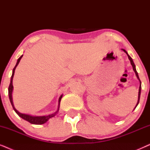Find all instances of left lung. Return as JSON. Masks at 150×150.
<instances>
[{"instance_id": "8db88e82", "label": "left lung", "mask_w": 150, "mask_h": 150, "mask_svg": "<svg viewBox=\"0 0 150 150\" xmlns=\"http://www.w3.org/2000/svg\"><path fill=\"white\" fill-rule=\"evenodd\" d=\"M126 53V54L128 55V59H129V60L130 61V63H131V65H132V68H133V70L134 71V72H135V74H136V76H137V79H138L139 80V81H140V85H139V96H138V101H137V105H136V106H135V108L137 107V105H138V104H139V100H140V95H141V81H140V79H139V75H138V73H137V70H136V67H135V65H134V62H133V61H132V58H131V57L129 56V54H128V52H126V50H124V49H122Z\"/></svg>"}]
</instances>
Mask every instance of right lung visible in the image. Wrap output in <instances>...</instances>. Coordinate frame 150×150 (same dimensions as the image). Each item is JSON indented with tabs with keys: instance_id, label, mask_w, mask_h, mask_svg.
I'll list each match as a JSON object with an SVG mask.
<instances>
[{
	"instance_id": "obj_1",
	"label": "right lung",
	"mask_w": 150,
	"mask_h": 150,
	"mask_svg": "<svg viewBox=\"0 0 150 150\" xmlns=\"http://www.w3.org/2000/svg\"><path fill=\"white\" fill-rule=\"evenodd\" d=\"M22 56H23V55H22V56L18 59L16 66L14 67V68L13 69V72H12V76L11 77V81H10L9 88H8V91H9V100H10V102H11V104L12 106H13V110H15L16 113H17L18 115L20 117L22 118L24 120L27 121V122H30V124H37V125L44 124V123H46L47 121L49 120V119H50V118L53 117H54L55 115H56V114L57 113V112H58L59 110V105H60V102H61V98H62L63 95H61L60 96V98H59V99L58 109H57V111L54 112V113L49 115H47V116H32V115H29L21 113V112L18 111V110L15 108V107H14V105H13V100H12V92H13V78L14 73H15V69L16 68V67H17V65H18V63H19L20 59H22Z\"/></svg>"
}]
</instances>
